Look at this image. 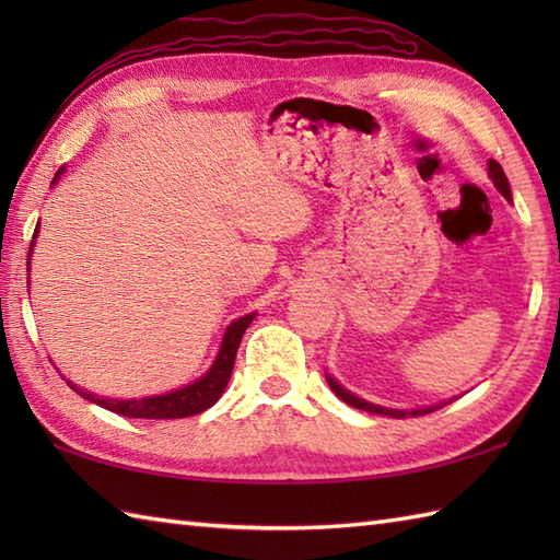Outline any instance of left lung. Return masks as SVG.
<instances>
[{"label":"left lung","instance_id":"obj_1","mask_svg":"<svg viewBox=\"0 0 560 560\" xmlns=\"http://www.w3.org/2000/svg\"><path fill=\"white\" fill-rule=\"evenodd\" d=\"M489 175H491L493 185H495L498 189H501V195H503L505 199L513 201V195H510V183H508V177H505V173H503V168H501V163H498V161H489ZM327 383H329L331 392H335V395H337L339 399L347 401L349 407L371 411V413H380V416H392V419H407V416H423V413H431V411H435V409H443L445 404H450V401H443V404H435V407L411 409V411H407V409H387V407H377V404H371V401H365V399H361V397L351 395V392L343 389L335 377L327 375Z\"/></svg>","mask_w":560,"mask_h":560}]
</instances>
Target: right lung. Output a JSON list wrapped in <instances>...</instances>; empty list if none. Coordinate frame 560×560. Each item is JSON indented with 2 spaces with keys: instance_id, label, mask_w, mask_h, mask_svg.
Instances as JSON below:
<instances>
[{
  "instance_id": "1",
  "label": "right lung",
  "mask_w": 560,
  "mask_h": 560,
  "mask_svg": "<svg viewBox=\"0 0 560 560\" xmlns=\"http://www.w3.org/2000/svg\"><path fill=\"white\" fill-rule=\"evenodd\" d=\"M59 175H62V171L55 175L52 185L57 183ZM35 233H33V237H35ZM28 257H31V249H28ZM253 317H255V313L235 319L233 325H229V329H225V335H223L217 361H213L209 371L199 380H195L192 385L173 389V392H168V395H156V397H144V399H108V397L91 395V392H83L81 387L71 385L69 380H67V385L83 399L98 404V407L108 409L113 413L129 416V419H185V416L201 413L219 401L225 385H229L237 347H241V339L245 335V329L249 327V323H253Z\"/></svg>"
}]
</instances>
